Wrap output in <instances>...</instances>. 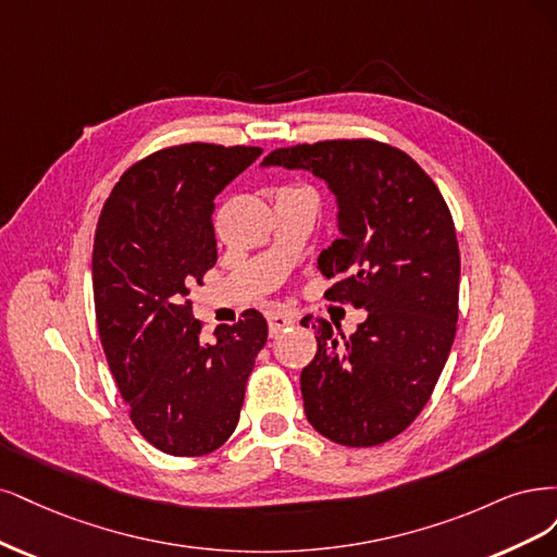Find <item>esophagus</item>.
Instances as JSON below:
<instances>
[{
    "instance_id": "34e87169",
    "label": "esophagus",
    "mask_w": 557,
    "mask_h": 557,
    "mask_svg": "<svg viewBox=\"0 0 557 557\" xmlns=\"http://www.w3.org/2000/svg\"><path fill=\"white\" fill-rule=\"evenodd\" d=\"M296 324V319L286 312H271L268 314V329H271V335H277L282 331H286L289 326Z\"/></svg>"
}]
</instances>
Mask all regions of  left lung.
Masks as SVG:
<instances>
[{"instance_id":"obj_1","label":"left lung","mask_w":557,"mask_h":557,"mask_svg":"<svg viewBox=\"0 0 557 557\" xmlns=\"http://www.w3.org/2000/svg\"><path fill=\"white\" fill-rule=\"evenodd\" d=\"M263 166L326 181L339 238L317 265L335 280L329 300L368 312L351 335L326 319L312 324L317 356L300 372L305 417L331 442L384 444L421 414L454 345L460 252L451 212L414 159L372 138L280 148Z\"/></svg>"}]
</instances>
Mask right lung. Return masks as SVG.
I'll list each match as a JSON object with an SVG mask.
<instances>
[{
    "label": "right lung",
    "instance_id": "right-lung-1",
    "mask_svg": "<svg viewBox=\"0 0 557 557\" xmlns=\"http://www.w3.org/2000/svg\"><path fill=\"white\" fill-rule=\"evenodd\" d=\"M261 148L183 143L122 173L95 233L92 286L103 354L138 433L169 456H203L238 425L268 339L261 312L201 337L189 286L218 261V196Z\"/></svg>",
    "mask_w": 557,
    "mask_h": 557
}]
</instances>
